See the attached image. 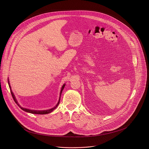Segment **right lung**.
Here are the masks:
<instances>
[{
	"instance_id": "obj_1",
	"label": "right lung",
	"mask_w": 149,
	"mask_h": 149,
	"mask_svg": "<svg viewBox=\"0 0 149 149\" xmlns=\"http://www.w3.org/2000/svg\"><path fill=\"white\" fill-rule=\"evenodd\" d=\"M8 84H9V88H10V93H11V94L12 95V97L15 101V102L17 104V105L19 106V107L22 109V110L26 111V112H28V113H32V114H48V113H51L52 111H53L56 107L57 106L59 105V101H60V98H59V100L58 102V104L56 105V106H55V107L51 109H49V110H43V111H38V110H29V109H25V108H23L21 107L20 105H19V104L17 103L15 97V95L13 94V93H12V90H11V88H10V84H9V79H8ZM64 87H65V84L63 85V86L62 87V88H61V92H60V95H61V93L62 92V90L64 88ZM61 96V95H60Z\"/></svg>"
}]
</instances>
